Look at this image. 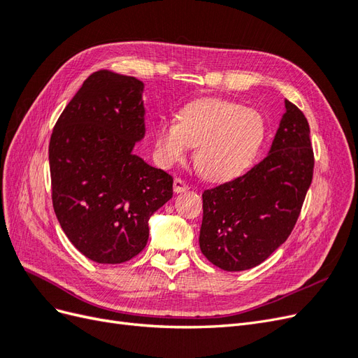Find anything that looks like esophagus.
<instances>
[{
  "label": "esophagus",
  "instance_id": "obj_1",
  "mask_svg": "<svg viewBox=\"0 0 358 358\" xmlns=\"http://www.w3.org/2000/svg\"><path fill=\"white\" fill-rule=\"evenodd\" d=\"M173 189H175V192H185V191H188L189 189V187L187 185L185 182H183L182 179H179V178H176L175 179V182H173Z\"/></svg>",
  "mask_w": 358,
  "mask_h": 358
}]
</instances>
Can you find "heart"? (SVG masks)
Masks as SVG:
<instances>
[{
  "mask_svg": "<svg viewBox=\"0 0 358 358\" xmlns=\"http://www.w3.org/2000/svg\"><path fill=\"white\" fill-rule=\"evenodd\" d=\"M266 138L262 113L222 99H201L182 107L155 129V155L169 167L194 150V164L212 182L239 176L252 164Z\"/></svg>",
  "mask_w": 358,
  "mask_h": 358,
  "instance_id": "heart-1",
  "label": "heart"
}]
</instances>
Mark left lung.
Instances as JSON below:
<instances>
[{"label": "left lung", "mask_w": 358, "mask_h": 358, "mask_svg": "<svg viewBox=\"0 0 358 358\" xmlns=\"http://www.w3.org/2000/svg\"><path fill=\"white\" fill-rule=\"evenodd\" d=\"M312 175L308 119L285 100L267 157L243 176L203 192V255L227 272L262 264L294 229Z\"/></svg>", "instance_id": "left-lung-1"}]
</instances>
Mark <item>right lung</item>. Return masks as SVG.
Instances as JSON below:
<instances>
[{
  "instance_id": "add662e5",
  "label": "right lung",
  "mask_w": 358,
  "mask_h": 358,
  "mask_svg": "<svg viewBox=\"0 0 358 358\" xmlns=\"http://www.w3.org/2000/svg\"><path fill=\"white\" fill-rule=\"evenodd\" d=\"M145 85L92 73L58 117L49 143L52 203L61 229L95 263L143 251L149 218L173 197V178L133 154L145 137Z\"/></svg>"
}]
</instances>
